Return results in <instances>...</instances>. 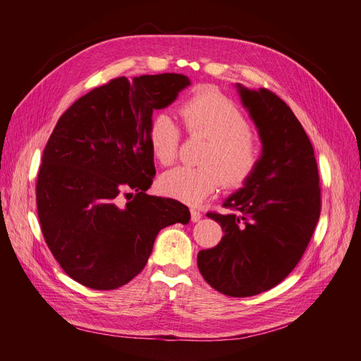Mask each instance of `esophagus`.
<instances>
[{
    "label": "esophagus",
    "mask_w": 361,
    "mask_h": 361,
    "mask_svg": "<svg viewBox=\"0 0 361 361\" xmlns=\"http://www.w3.org/2000/svg\"><path fill=\"white\" fill-rule=\"evenodd\" d=\"M202 218V214H200V211H197V209H191V220H192V223H197L199 220Z\"/></svg>",
    "instance_id": "1"
}]
</instances>
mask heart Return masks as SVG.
<instances>
[{
    "label": "heart",
    "mask_w": 361,
    "mask_h": 361,
    "mask_svg": "<svg viewBox=\"0 0 361 361\" xmlns=\"http://www.w3.org/2000/svg\"><path fill=\"white\" fill-rule=\"evenodd\" d=\"M179 114L190 135L207 137L200 157L203 166H180L164 173L159 179L164 194L197 204L221 183L227 188H241L253 178L262 161V145L233 101L216 90H204L183 101ZM180 137V128L169 113H157L150 118L149 147L162 166L176 159Z\"/></svg>",
    "instance_id": "1"
}]
</instances>
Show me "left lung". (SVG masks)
<instances>
[{"instance_id":"8db88e82","label":"left lung","mask_w":361,"mask_h":361,"mask_svg":"<svg viewBox=\"0 0 361 361\" xmlns=\"http://www.w3.org/2000/svg\"><path fill=\"white\" fill-rule=\"evenodd\" d=\"M259 130L262 161L245 185L207 212L224 236L197 255L200 274L228 297H253L277 286L297 267L321 215L318 164L304 128L290 108L267 89L236 84Z\"/></svg>"}]
</instances>
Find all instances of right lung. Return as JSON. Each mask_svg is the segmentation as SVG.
I'll return each mask as SVG.
<instances>
[{
    "mask_svg": "<svg viewBox=\"0 0 361 361\" xmlns=\"http://www.w3.org/2000/svg\"><path fill=\"white\" fill-rule=\"evenodd\" d=\"M187 85L180 73L120 76L80 97L54 128L36 183L37 215L52 256L81 285H126L146 267L161 228L190 221L183 203L146 192L157 173L152 113ZM129 189L133 200L120 207Z\"/></svg>",
    "mask_w": 361,
    "mask_h": 361,
    "instance_id": "right-lung-1",
    "label": "right lung"
}]
</instances>
